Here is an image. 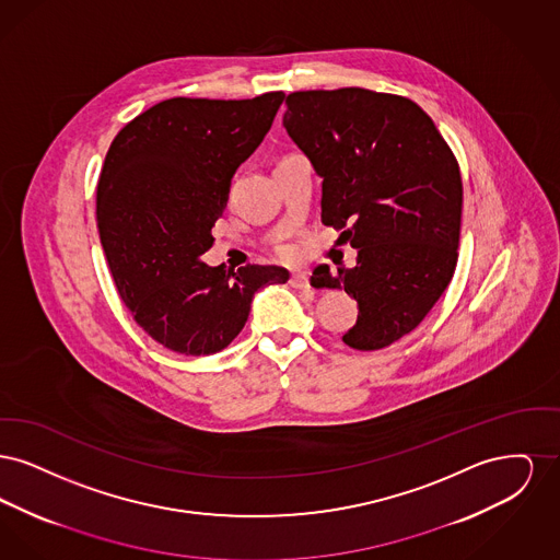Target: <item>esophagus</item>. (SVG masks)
<instances>
[{
    "mask_svg": "<svg viewBox=\"0 0 560 560\" xmlns=\"http://www.w3.org/2000/svg\"><path fill=\"white\" fill-rule=\"evenodd\" d=\"M290 283L295 290H311V281H308V272L306 270H295L290 277Z\"/></svg>",
    "mask_w": 560,
    "mask_h": 560,
    "instance_id": "34e87169",
    "label": "esophagus"
}]
</instances>
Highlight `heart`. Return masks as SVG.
Returning a JSON list of instances; mask_svg holds the SVG:
<instances>
[{
    "instance_id": "obj_1",
    "label": "heart",
    "mask_w": 560,
    "mask_h": 560,
    "mask_svg": "<svg viewBox=\"0 0 560 560\" xmlns=\"http://www.w3.org/2000/svg\"><path fill=\"white\" fill-rule=\"evenodd\" d=\"M281 254H283V256H293V249L292 247H285V249H281Z\"/></svg>"
}]
</instances>
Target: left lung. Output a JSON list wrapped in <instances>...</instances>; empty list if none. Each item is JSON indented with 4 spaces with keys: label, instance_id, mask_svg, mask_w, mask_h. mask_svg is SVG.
<instances>
[{
    "label": "left lung",
    "instance_id": "obj_1",
    "mask_svg": "<svg viewBox=\"0 0 560 560\" xmlns=\"http://www.w3.org/2000/svg\"><path fill=\"white\" fill-rule=\"evenodd\" d=\"M283 126L320 185V220L350 241L357 265L313 270L311 285L357 300L348 347L377 350L416 329L457 265L462 176L452 149L413 101L363 88L293 92Z\"/></svg>",
    "mask_w": 560,
    "mask_h": 560
}]
</instances>
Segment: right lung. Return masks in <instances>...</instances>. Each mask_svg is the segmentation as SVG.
Instances as JSON below:
<instances>
[{
  "mask_svg": "<svg viewBox=\"0 0 560 560\" xmlns=\"http://www.w3.org/2000/svg\"><path fill=\"white\" fill-rule=\"evenodd\" d=\"M285 94L247 101L170 98L115 136L98 180L96 222L117 292L136 323L174 352L229 347L254 293L281 267H208L231 180L265 140Z\"/></svg>",
  "mask_w": 560,
  "mask_h": 560,
  "instance_id": "obj_1",
  "label": "right lung"
}]
</instances>
